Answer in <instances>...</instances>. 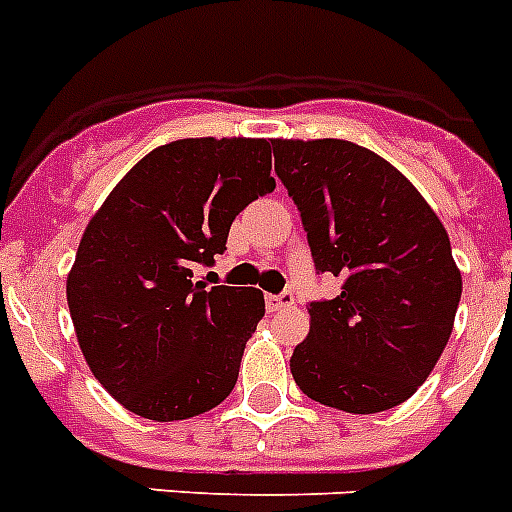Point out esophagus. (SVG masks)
<instances>
[{"label":"esophagus","mask_w":512,"mask_h":512,"mask_svg":"<svg viewBox=\"0 0 512 512\" xmlns=\"http://www.w3.org/2000/svg\"><path fill=\"white\" fill-rule=\"evenodd\" d=\"M265 304H268L270 312H278V309H289L294 304V294L291 291H283V294H268L265 296Z\"/></svg>","instance_id":"1"}]
</instances>
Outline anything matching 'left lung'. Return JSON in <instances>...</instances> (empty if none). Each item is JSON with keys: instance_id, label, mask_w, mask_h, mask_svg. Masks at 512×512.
Listing matches in <instances>:
<instances>
[{"instance_id": "left-lung-1", "label": "left lung", "mask_w": 512, "mask_h": 512, "mask_svg": "<svg viewBox=\"0 0 512 512\" xmlns=\"http://www.w3.org/2000/svg\"><path fill=\"white\" fill-rule=\"evenodd\" d=\"M276 174L299 208L317 273L343 278L309 302L291 356L307 398L349 414L388 411L416 393L453 333L461 270L414 184L349 140H273Z\"/></svg>"}]
</instances>
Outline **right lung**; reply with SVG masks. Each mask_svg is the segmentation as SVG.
<instances>
[{
  "label": "right lung",
  "mask_w": 512,
  "mask_h": 512,
  "mask_svg": "<svg viewBox=\"0 0 512 512\" xmlns=\"http://www.w3.org/2000/svg\"><path fill=\"white\" fill-rule=\"evenodd\" d=\"M273 190L268 140L187 137L150 150L90 218L67 304L90 372L124 409L176 422L234 390L263 291L205 289L192 270L216 263L234 218Z\"/></svg>",
  "instance_id": "obj_1"
}]
</instances>
